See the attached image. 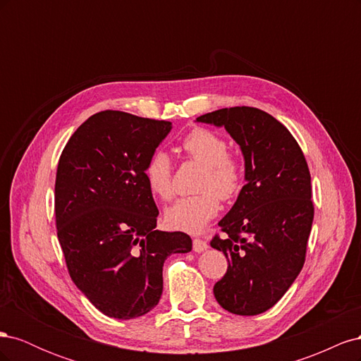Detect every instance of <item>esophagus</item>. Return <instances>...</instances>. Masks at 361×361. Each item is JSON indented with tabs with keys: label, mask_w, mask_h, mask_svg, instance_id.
Instances as JSON below:
<instances>
[{
	"label": "esophagus",
	"mask_w": 361,
	"mask_h": 361,
	"mask_svg": "<svg viewBox=\"0 0 361 361\" xmlns=\"http://www.w3.org/2000/svg\"><path fill=\"white\" fill-rule=\"evenodd\" d=\"M207 243H204V241H202V239H199V238H195L194 241H192V250L195 251V253H203V251H206L207 250Z\"/></svg>",
	"instance_id": "obj_1"
}]
</instances>
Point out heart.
<instances>
[{"instance_id": "heart-1", "label": "heart", "mask_w": 361, "mask_h": 361, "mask_svg": "<svg viewBox=\"0 0 361 361\" xmlns=\"http://www.w3.org/2000/svg\"><path fill=\"white\" fill-rule=\"evenodd\" d=\"M182 149L194 162L203 166L197 190L200 194L182 197L166 211V223L174 231L199 233L220 211L218 198L235 197L243 187V166L233 155L227 154L223 137L209 129L195 128L182 140ZM145 179L149 190L162 200L173 195L171 161L166 152L158 149L146 162Z\"/></svg>"}]
</instances>
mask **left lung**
Masks as SVG:
<instances>
[{
	"label": "left lung",
	"instance_id": "8db88e82",
	"mask_svg": "<svg viewBox=\"0 0 361 361\" xmlns=\"http://www.w3.org/2000/svg\"><path fill=\"white\" fill-rule=\"evenodd\" d=\"M195 122L224 128L244 157L245 185L218 223L226 239L211 243L228 262L214 295L233 314L264 313L304 265L313 223L307 162L286 126L257 108H223Z\"/></svg>",
	"mask_w": 361,
	"mask_h": 361
}]
</instances>
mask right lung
Instances as JSON below:
<instances>
[{
  "label": "right lung",
  "mask_w": 361,
  "mask_h": 361,
  "mask_svg": "<svg viewBox=\"0 0 361 361\" xmlns=\"http://www.w3.org/2000/svg\"><path fill=\"white\" fill-rule=\"evenodd\" d=\"M170 130L166 120L101 111L75 130L59 161L56 221L69 274L114 319L154 309L164 262L192 248L187 233L157 231L159 211L143 174Z\"/></svg>",
  "instance_id": "right-lung-1"
}]
</instances>
